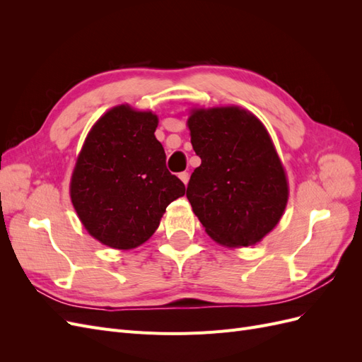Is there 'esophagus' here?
<instances>
[{"label": "esophagus", "instance_id": "34e87169", "mask_svg": "<svg viewBox=\"0 0 362 362\" xmlns=\"http://www.w3.org/2000/svg\"><path fill=\"white\" fill-rule=\"evenodd\" d=\"M178 177H180V180L185 184V185H187V182H189V178H190V175H189V172H181L180 175H178Z\"/></svg>", "mask_w": 362, "mask_h": 362}]
</instances>
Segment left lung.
Returning a JSON list of instances; mask_svg holds the SVG:
<instances>
[{
	"mask_svg": "<svg viewBox=\"0 0 362 362\" xmlns=\"http://www.w3.org/2000/svg\"><path fill=\"white\" fill-rule=\"evenodd\" d=\"M202 163L192 173L187 199L217 243L252 246L276 226L288 185L272 139L238 107L194 110L187 120Z\"/></svg>",
	"mask_w": 362,
	"mask_h": 362,
	"instance_id": "left-lung-1",
	"label": "left lung"
}]
</instances>
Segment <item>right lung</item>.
<instances>
[{
    "label": "right lung",
    "instance_id": "add662e5",
    "mask_svg": "<svg viewBox=\"0 0 362 362\" xmlns=\"http://www.w3.org/2000/svg\"><path fill=\"white\" fill-rule=\"evenodd\" d=\"M151 112L119 105L90 129L71 180V199L92 237L133 249L156 233L166 206L185 193L166 168Z\"/></svg>",
    "mask_w": 362,
    "mask_h": 362
}]
</instances>
